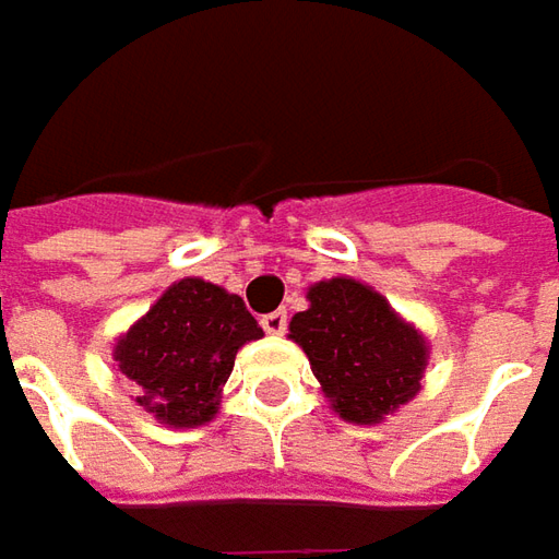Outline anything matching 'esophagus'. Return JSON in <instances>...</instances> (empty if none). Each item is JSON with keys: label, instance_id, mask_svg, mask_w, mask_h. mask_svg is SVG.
<instances>
[{"label": "esophagus", "instance_id": "34e87169", "mask_svg": "<svg viewBox=\"0 0 559 559\" xmlns=\"http://www.w3.org/2000/svg\"><path fill=\"white\" fill-rule=\"evenodd\" d=\"M262 328L269 331V334H284L287 331V312L278 309V312H269V316H262Z\"/></svg>", "mask_w": 559, "mask_h": 559}]
</instances>
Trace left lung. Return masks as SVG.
I'll use <instances>...</instances> for the list:
<instances>
[{
  "instance_id": "left-lung-1",
  "label": "left lung",
  "mask_w": 559,
  "mask_h": 559,
  "mask_svg": "<svg viewBox=\"0 0 559 559\" xmlns=\"http://www.w3.org/2000/svg\"><path fill=\"white\" fill-rule=\"evenodd\" d=\"M309 309L290 318V340L309 356L331 408L349 424H380L408 405L427 368V340L374 287L318 281Z\"/></svg>"
}]
</instances>
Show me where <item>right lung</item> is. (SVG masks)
<instances>
[{
    "label": "right lung",
    "mask_w": 559,
    "mask_h": 559,
    "mask_svg": "<svg viewBox=\"0 0 559 559\" xmlns=\"http://www.w3.org/2000/svg\"><path fill=\"white\" fill-rule=\"evenodd\" d=\"M262 328L238 294L203 278L166 287L114 346L135 402L166 427H201L219 412L222 386L243 343Z\"/></svg>",
    "instance_id": "1"
}]
</instances>
